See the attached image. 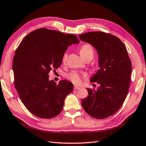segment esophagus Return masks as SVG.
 <instances>
[{
	"label": "esophagus",
	"mask_w": 146,
	"mask_h": 146,
	"mask_svg": "<svg viewBox=\"0 0 146 146\" xmlns=\"http://www.w3.org/2000/svg\"><path fill=\"white\" fill-rule=\"evenodd\" d=\"M78 89H80V87L76 86V85L74 87V90H78Z\"/></svg>",
	"instance_id": "obj_1"
}]
</instances>
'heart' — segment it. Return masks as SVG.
I'll list each match as a JSON object with an SVG mask.
<instances>
[{"instance_id":"obj_1","label":"heart","mask_w":146,"mask_h":146,"mask_svg":"<svg viewBox=\"0 0 146 146\" xmlns=\"http://www.w3.org/2000/svg\"><path fill=\"white\" fill-rule=\"evenodd\" d=\"M80 55L83 59L88 58V57H90V58H93L94 55V50L93 47L90 45L85 44L81 47L80 50ZM67 52H65L63 54V56H62V61H66L67 58ZM85 76H86V74L85 73L80 74L76 72V71H73V72H71L68 75V78L73 82L75 83V84H79V83H80L82 77Z\"/></svg>"}]
</instances>
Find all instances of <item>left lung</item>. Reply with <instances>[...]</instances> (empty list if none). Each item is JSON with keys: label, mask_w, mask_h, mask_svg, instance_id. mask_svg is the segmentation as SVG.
Returning <instances> with one entry per match:
<instances>
[{"label": "left lung", "mask_w": 146, "mask_h": 146, "mask_svg": "<svg viewBox=\"0 0 146 146\" xmlns=\"http://www.w3.org/2000/svg\"><path fill=\"white\" fill-rule=\"evenodd\" d=\"M78 36L96 48L99 68L90 79L99 86L96 90L87 88L88 95L82 106L93 118H108L121 108L129 89L132 63L127 50L118 37L109 33L91 31Z\"/></svg>", "instance_id": "obj_1"}]
</instances>
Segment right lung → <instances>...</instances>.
Returning <instances> with one entry per match:
<instances>
[{"label":"right lung","mask_w":146,"mask_h":146,"mask_svg":"<svg viewBox=\"0 0 146 146\" xmlns=\"http://www.w3.org/2000/svg\"><path fill=\"white\" fill-rule=\"evenodd\" d=\"M75 35L40 28L26 36L14 54V84L20 99L33 115L41 118L58 116L73 84L61 80L58 84L48 79L56 70L69 45L79 44Z\"/></svg>","instance_id":"obj_1"}]
</instances>
